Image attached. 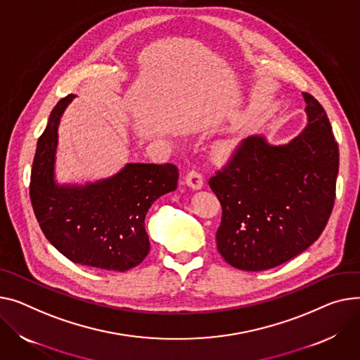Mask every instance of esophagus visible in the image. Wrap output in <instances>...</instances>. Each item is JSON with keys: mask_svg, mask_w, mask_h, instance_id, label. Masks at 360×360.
<instances>
[{"mask_svg": "<svg viewBox=\"0 0 360 360\" xmlns=\"http://www.w3.org/2000/svg\"><path fill=\"white\" fill-rule=\"evenodd\" d=\"M185 184H186V186H189L191 189H194V191H198V189H201L204 186L202 176L198 172H195V171H191V172L186 174Z\"/></svg>", "mask_w": 360, "mask_h": 360, "instance_id": "esophagus-1", "label": "esophagus"}]
</instances>
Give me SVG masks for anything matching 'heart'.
Returning a JSON list of instances; mask_svg holds the SVG:
<instances>
[{"instance_id":"1","label":"heart","mask_w":360,"mask_h":360,"mask_svg":"<svg viewBox=\"0 0 360 360\" xmlns=\"http://www.w3.org/2000/svg\"><path fill=\"white\" fill-rule=\"evenodd\" d=\"M237 141L234 140H224L221 143H219L217 146L214 149V159L220 162V163H229L230 160H233V158L237 153Z\"/></svg>"}]
</instances>
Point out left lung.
I'll list each match as a JSON object with an SVG mask.
<instances>
[{
  "instance_id": "1",
  "label": "left lung",
  "mask_w": 360,
  "mask_h": 360,
  "mask_svg": "<svg viewBox=\"0 0 360 360\" xmlns=\"http://www.w3.org/2000/svg\"><path fill=\"white\" fill-rule=\"evenodd\" d=\"M307 124L283 145L248 137L210 179L221 202L217 249L233 268L259 272L302 253L324 230L336 197L339 146L324 108L309 94Z\"/></svg>"
}]
</instances>
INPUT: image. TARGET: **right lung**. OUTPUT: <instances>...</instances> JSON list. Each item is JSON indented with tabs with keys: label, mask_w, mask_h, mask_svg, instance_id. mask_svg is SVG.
<instances>
[{
	"label": "right lung",
	"mask_w": 360,
	"mask_h": 360,
	"mask_svg": "<svg viewBox=\"0 0 360 360\" xmlns=\"http://www.w3.org/2000/svg\"><path fill=\"white\" fill-rule=\"evenodd\" d=\"M77 98L69 94L51 112L33 160L30 200L46 238L74 263L126 272L150 250L145 219L152 204L172 193L178 167L166 163H126L117 174L84 184L56 179L59 123Z\"/></svg>",
	"instance_id": "obj_1"
}]
</instances>
